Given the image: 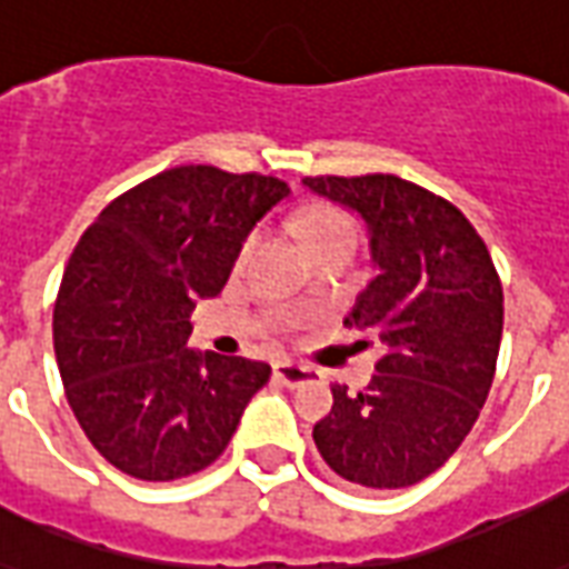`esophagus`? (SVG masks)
I'll return each instance as SVG.
<instances>
[{"mask_svg": "<svg viewBox=\"0 0 569 569\" xmlns=\"http://www.w3.org/2000/svg\"><path fill=\"white\" fill-rule=\"evenodd\" d=\"M273 377L283 382V386H289V389H301L307 382L319 380L317 370L305 368V365H292V361H277L273 365Z\"/></svg>", "mask_w": 569, "mask_h": 569, "instance_id": "1", "label": "esophagus"}]
</instances>
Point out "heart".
Returning <instances> with one entry per match:
<instances>
[{
  "instance_id": "1",
  "label": "heart",
  "mask_w": 569,
  "mask_h": 569,
  "mask_svg": "<svg viewBox=\"0 0 569 569\" xmlns=\"http://www.w3.org/2000/svg\"><path fill=\"white\" fill-rule=\"evenodd\" d=\"M296 229L301 234V241L307 243L310 256H317L331 247H356V220L349 217L347 210L328 201H317L307 204L296 217ZM252 238L243 241V252H250Z\"/></svg>"
}]
</instances>
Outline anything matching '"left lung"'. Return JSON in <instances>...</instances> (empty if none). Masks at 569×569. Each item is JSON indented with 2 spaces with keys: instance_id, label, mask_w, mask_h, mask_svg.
I'll use <instances>...</instances> for the list:
<instances>
[{
  "instance_id": "left-lung-1",
  "label": "left lung",
  "mask_w": 569,
  "mask_h": 569,
  "mask_svg": "<svg viewBox=\"0 0 569 569\" xmlns=\"http://www.w3.org/2000/svg\"><path fill=\"white\" fill-rule=\"evenodd\" d=\"M359 210L380 273L343 322L386 343L368 389L331 386L313 440L326 465L365 488H410L465 443L488 398L503 331V286L465 213L395 174L305 178Z\"/></svg>"
}]
</instances>
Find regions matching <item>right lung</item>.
Wrapping results in <instances>:
<instances>
[{"label":"right lung","instance_id":"obj_1","mask_svg":"<svg viewBox=\"0 0 569 569\" xmlns=\"http://www.w3.org/2000/svg\"><path fill=\"white\" fill-rule=\"evenodd\" d=\"M289 196L271 174L159 171L96 217L53 305V349L83 435L144 482L213 465L271 365L192 352L196 298L217 296L243 238Z\"/></svg>","mask_w":569,"mask_h":569}]
</instances>
